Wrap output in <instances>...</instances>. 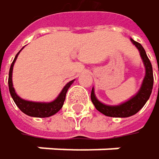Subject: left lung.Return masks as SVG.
Masks as SVG:
<instances>
[{"label": "left lung", "mask_w": 159, "mask_h": 159, "mask_svg": "<svg viewBox=\"0 0 159 159\" xmlns=\"http://www.w3.org/2000/svg\"><path fill=\"white\" fill-rule=\"evenodd\" d=\"M131 42L137 46V48L139 50L140 56L142 58V61L144 62L145 68H146V74L145 78L143 80L141 88L139 91V93L132 98L130 100L122 103L120 105L117 106H109L105 105L103 103L99 102L94 93V88L92 89L91 92V100L93 102V104L95 105L96 109L102 113L103 115H105L107 116H113V117H128L131 116L134 114H137L147 102L149 99L151 93H152L153 89V84H154V76H153V67L151 64L150 60L148 59L146 52L142 45L138 43L134 42L133 39H131Z\"/></svg>", "instance_id": "obj_1"}]
</instances>
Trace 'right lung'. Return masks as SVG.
I'll use <instances>...</instances> for the list:
<instances>
[{
	"label": "right lung",
	"mask_w": 159,
	"mask_h": 159,
	"mask_svg": "<svg viewBox=\"0 0 159 159\" xmlns=\"http://www.w3.org/2000/svg\"><path fill=\"white\" fill-rule=\"evenodd\" d=\"M20 53V52H19ZM19 53L16 55V57L10 66V70H9V77H8V87H9V92L10 95L14 100V102L16 103V105L20 108V110L21 112H23L25 115L30 116H35V117H48L51 116L53 115H55L56 113H58L62 105L63 102L65 100V96L67 93V90L70 87V85L73 83L74 80H71L70 82H68L64 88L62 89V91L61 92V94L59 95V97L55 99L52 102H48V103H42V102H33V101H28V100H25L20 98L16 93L15 90L13 88V84H12V71H13V65L15 63V61L18 57Z\"/></svg>",
	"instance_id": "1"
}]
</instances>
